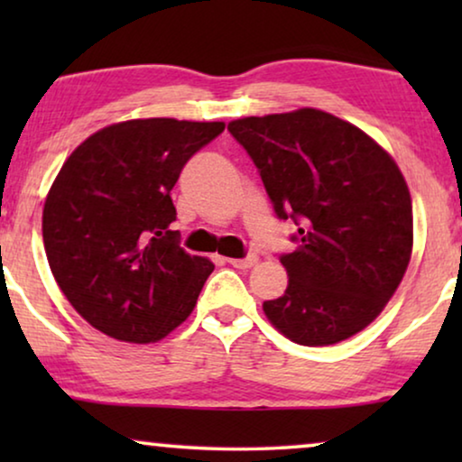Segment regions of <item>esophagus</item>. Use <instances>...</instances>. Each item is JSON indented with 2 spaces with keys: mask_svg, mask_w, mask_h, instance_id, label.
<instances>
[{
  "mask_svg": "<svg viewBox=\"0 0 462 462\" xmlns=\"http://www.w3.org/2000/svg\"><path fill=\"white\" fill-rule=\"evenodd\" d=\"M256 261H258L256 254H248L244 258H226V263L233 264L236 269H250V267H254Z\"/></svg>",
  "mask_w": 462,
  "mask_h": 462,
  "instance_id": "esophagus-1",
  "label": "esophagus"
}]
</instances>
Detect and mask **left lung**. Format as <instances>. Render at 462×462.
Instances as JSON below:
<instances>
[{
	"label": "left lung",
	"instance_id": "8db88e82",
	"mask_svg": "<svg viewBox=\"0 0 462 462\" xmlns=\"http://www.w3.org/2000/svg\"><path fill=\"white\" fill-rule=\"evenodd\" d=\"M258 168L277 218L299 226L282 254L288 288L263 309L283 337L334 345L383 311L412 254V199L381 144L319 109L226 125Z\"/></svg>",
	"mask_w": 462,
	"mask_h": 462
}]
</instances>
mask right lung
I'll use <instances>...</instances> for the list:
<instances>
[{
    "label": "right lung",
    "instance_id": "add662e5",
    "mask_svg": "<svg viewBox=\"0 0 462 462\" xmlns=\"http://www.w3.org/2000/svg\"><path fill=\"white\" fill-rule=\"evenodd\" d=\"M223 122L130 119L86 138L62 163L43 245L62 294L88 324L125 343H155L189 318L214 264L170 229L180 170Z\"/></svg>",
    "mask_w": 462,
    "mask_h": 462
}]
</instances>
